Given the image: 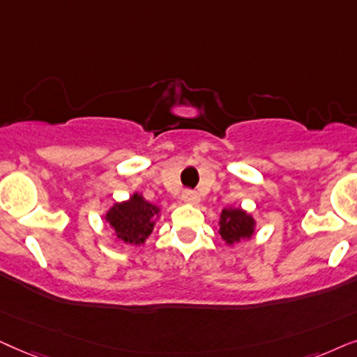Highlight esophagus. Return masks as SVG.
<instances>
[{
    "instance_id": "1",
    "label": "esophagus",
    "mask_w": 357,
    "mask_h": 357,
    "mask_svg": "<svg viewBox=\"0 0 357 357\" xmlns=\"http://www.w3.org/2000/svg\"><path fill=\"white\" fill-rule=\"evenodd\" d=\"M181 199L188 204H197L199 202V194L196 191H192V189H184L183 194H181Z\"/></svg>"
}]
</instances>
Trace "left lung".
I'll use <instances>...</instances> for the list:
<instances>
[{
    "mask_svg": "<svg viewBox=\"0 0 357 357\" xmlns=\"http://www.w3.org/2000/svg\"><path fill=\"white\" fill-rule=\"evenodd\" d=\"M255 220L248 213H245L240 208H231V211L222 212L220 220V236L228 245L238 243L245 236L253 235Z\"/></svg>",
    "mask_w": 357,
    "mask_h": 357,
    "instance_id": "obj_1",
    "label": "left lung"
}]
</instances>
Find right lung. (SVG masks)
I'll return each instance as SVG.
<instances>
[{"label":"right lung","mask_w":357,"mask_h":357,"mask_svg":"<svg viewBox=\"0 0 357 357\" xmlns=\"http://www.w3.org/2000/svg\"><path fill=\"white\" fill-rule=\"evenodd\" d=\"M158 208L146 202L139 194H134L130 201L117 204L107 212V220L117 236L127 243L140 245L153 230V217Z\"/></svg>","instance_id":"obj_1"}]
</instances>
